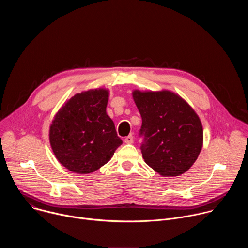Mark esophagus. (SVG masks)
<instances>
[{
    "label": "esophagus",
    "instance_id": "1",
    "mask_svg": "<svg viewBox=\"0 0 248 248\" xmlns=\"http://www.w3.org/2000/svg\"><path fill=\"white\" fill-rule=\"evenodd\" d=\"M124 142H125L126 144H131V143H133V136H132V135L126 136V137L124 138Z\"/></svg>",
    "mask_w": 248,
    "mask_h": 248
}]
</instances>
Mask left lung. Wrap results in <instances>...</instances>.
<instances>
[{
	"mask_svg": "<svg viewBox=\"0 0 248 248\" xmlns=\"http://www.w3.org/2000/svg\"><path fill=\"white\" fill-rule=\"evenodd\" d=\"M142 118L139 135L145 163L163 176H178L194 164L203 145L199 117L179 95L168 90H134Z\"/></svg>",
	"mask_w": 248,
	"mask_h": 248,
	"instance_id": "8db88e82",
	"label": "left lung"
}]
</instances>
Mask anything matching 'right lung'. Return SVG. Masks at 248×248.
<instances>
[{"label": "right lung", "mask_w": 248, "mask_h": 248, "mask_svg": "<svg viewBox=\"0 0 248 248\" xmlns=\"http://www.w3.org/2000/svg\"><path fill=\"white\" fill-rule=\"evenodd\" d=\"M109 91L91 89L70 98L56 114L49 138L58 161L77 173H90L107 164L123 144L106 113Z\"/></svg>", "instance_id": "obj_1"}]
</instances>
